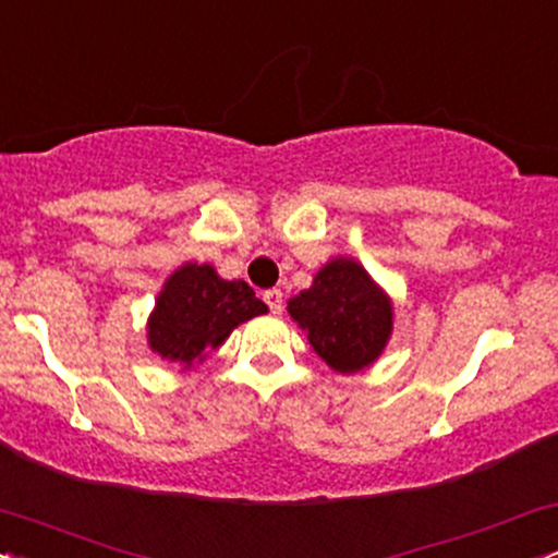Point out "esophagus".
<instances>
[{"instance_id":"obj_1","label":"esophagus","mask_w":558,"mask_h":558,"mask_svg":"<svg viewBox=\"0 0 558 558\" xmlns=\"http://www.w3.org/2000/svg\"><path fill=\"white\" fill-rule=\"evenodd\" d=\"M262 299L270 306L272 315H280V312H283V291H280V288H270V291L262 293Z\"/></svg>"}]
</instances>
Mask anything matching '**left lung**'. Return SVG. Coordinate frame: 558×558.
<instances>
[{
    "instance_id": "left-lung-1",
    "label": "left lung",
    "mask_w": 558,
    "mask_h": 558,
    "mask_svg": "<svg viewBox=\"0 0 558 558\" xmlns=\"http://www.w3.org/2000/svg\"><path fill=\"white\" fill-rule=\"evenodd\" d=\"M288 312L310 343L338 373H356L386 349L393 312L354 259H332L317 272L315 283L288 301Z\"/></svg>"
}]
</instances>
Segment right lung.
<instances>
[{
	"instance_id": "obj_1",
	"label": "right lung",
	"mask_w": 558,
	"mask_h": 558,
	"mask_svg": "<svg viewBox=\"0 0 558 558\" xmlns=\"http://www.w3.org/2000/svg\"><path fill=\"white\" fill-rule=\"evenodd\" d=\"M265 301L246 280H222L209 265H185L170 275L149 319V343L170 362L194 364L217 349L235 325L265 315Z\"/></svg>"
}]
</instances>
